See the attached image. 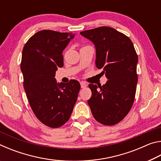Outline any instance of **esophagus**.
<instances>
[{"mask_svg": "<svg viewBox=\"0 0 161 161\" xmlns=\"http://www.w3.org/2000/svg\"><path fill=\"white\" fill-rule=\"evenodd\" d=\"M80 84H81V88H85V87L86 86V84L84 83V82H80Z\"/></svg>", "mask_w": 161, "mask_h": 161, "instance_id": "obj_1", "label": "esophagus"}]
</instances>
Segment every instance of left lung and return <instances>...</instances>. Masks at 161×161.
Instances as JSON below:
<instances>
[{
  "instance_id": "obj_1",
  "label": "left lung",
  "mask_w": 161,
  "mask_h": 161,
  "mask_svg": "<svg viewBox=\"0 0 161 161\" xmlns=\"http://www.w3.org/2000/svg\"><path fill=\"white\" fill-rule=\"evenodd\" d=\"M96 48V66L108 81L102 86L89 84L87 102L94 119L106 126L118 124L129 112L134 101L138 56L131 40L110 27L81 32Z\"/></svg>"
}]
</instances>
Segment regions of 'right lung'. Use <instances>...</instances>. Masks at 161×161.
Returning <instances> with one entry per match:
<instances>
[{
  "mask_svg": "<svg viewBox=\"0 0 161 161\" xmlns=\"http://www.w3.org/2000/svg\"><path fill=\"white\" fill-rule=\"evenodd\" d=\"M75 37L72 32L43 30L26 42L20 69L23 86L37 118L46 126L58 128L69 119L80 84L77 80L57 83L58 67H63L62 52Z\"/></svg>",
  "mask_w": 161,
  "mask_h": 161,
  "instance_id": "obj_1",
  "label": "right lung"
}]
</instances>
